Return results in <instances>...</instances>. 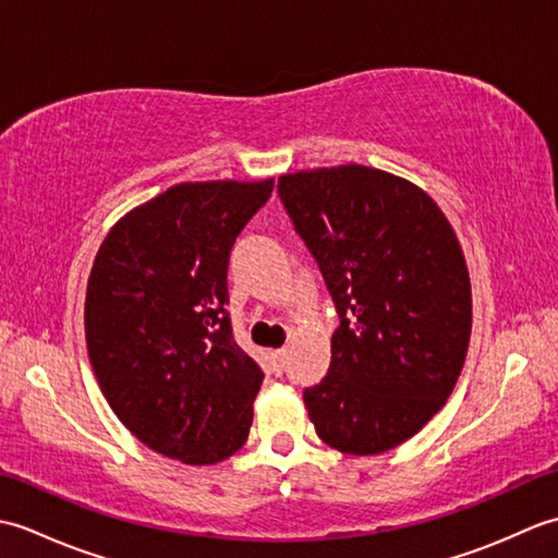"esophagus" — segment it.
I'll use <instances>...</instances> for the list:
<instances>
[{
    "mask_svg": "<svg viewBox=\"0 0 558 558\" xmlns=\"http://www.w3.org/2000/svg\"><path fill=\"white\" fill-rule=\"evenodd\" d=\"M286 357H288V350H276V352H272V372L282 374V366H286Z\"/></svg>",
    "mask_w": 558,
    "mask_h": 558,
    "instance_id": "1",
    "label": "esophagus"
}]
</instances>
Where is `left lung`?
<instances>
[{
    "label": "left lung",
    "instance_id": "1",
    "mask_svg": "<svg viewBox=\"0 0 558 558\" xmlns=\"http://www.w3.org/2000/svg\"><path fill=\"white\" fill-rule=\"evenodd\" d=\"M278 194L340 316L306 412L340 453H384L444 408L465 364L472 294L458 236L417 184L364 165L282 174Z\"/></svg>",
    "mask_w": 558,
    "mask_h": 558
}]
</instances>
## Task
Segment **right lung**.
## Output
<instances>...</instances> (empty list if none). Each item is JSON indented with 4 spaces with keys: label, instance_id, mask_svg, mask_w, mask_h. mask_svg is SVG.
<instances>
[{
    "label": "right lung",
    "instance_id": "1",
    "mask_svg": "<svg viewBox=\"0 0 558 558\" xmlns=\"http://www.w3.org/2000/svg\"><path fill=\"white\" fill-rule=\"evenodd\" d=\"M272 180L184 182L114 225L93 260L86 345L112 412L186 465L236 453L264 372L232 338L230 252Z\"/></svg>",
    "mask_w": 558,
    "mask_h": 558
}]
</instances>
